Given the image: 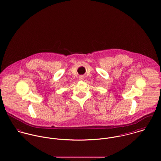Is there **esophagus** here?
<instances>
[{
	"instance_id": "34e87169",
	"label": "esophagus",
	"mask_w": 161,
	"mask_h": 161,
	"mask_svg": "<svg viewBox=\"0 0 161 161\" xmlns=\"http://www.w3.org/2000/svg\"><path fill=\"white\" fill-rule=\"evenodd\" d=\"M84 77L82 76V75H81V76L79 77V80H84Z\"/></svg>"
}]
</instances>
